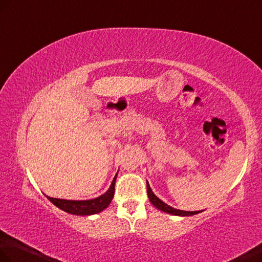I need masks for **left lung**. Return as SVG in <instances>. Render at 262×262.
Wrapping results in <instances>:
<instances>
[{
	"label": "left lung",
	"instance_id": "obj_1",
	"mask_svg": "<svg viewBox=\"0 0 262 262\" xmlns=\"http://www.w3.org/2000/svg\"><path fill=\"white\" fill-rule=\"evenodd\" d=\"M147 195H148L150 203L153 204L156 209H159L163 212H166V213H168V214L180 215V216H190V215H194V214L200 213V211H182V210H178V209L172 208V206L167 205L166 203H164L162 200H160L153 193V191H151V188H150L148 183H147Z\"/></svg>",
	"mask_w": 262,
	"mask_h": 262
}]
</instances>
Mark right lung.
Returning <instances> with one entry per match:
<instances>
[{
    "instance_id": "obj_1",
    "label": "right lung",
    "mask_w": 262,
    "mask_h": 262,
    "mask_svg": "<svg viewBox=\"0 0 262 262\" xmlns=\"http://www.w3.org/2000/svg\"><path fill=\"white\" fill-rule=\"evenodd\" d=\"M117 174L115 175V178L112 182L111 187L108 188L106 193H103L102 195L91 199V200H84V201H74V200H63V199H56L47 196V199L52 202L54 205L58 206L59 209L67 212L70 214L76 215H91L99 213L102 210H105L107 206L111 204L112 200L114 198L115 193V182H116Z\"/></svg>"
}]
</instances>
